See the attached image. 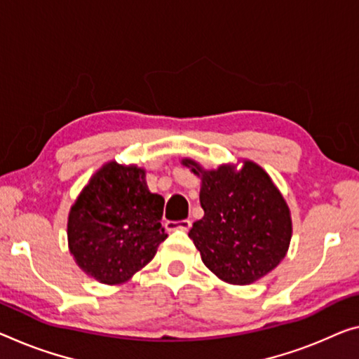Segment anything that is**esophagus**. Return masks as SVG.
<instances>
[{
  "label": "esophagus",
  "mask_w": 359,
  "mask_h": 359,
  "mask_svg": "<svg viewBox=\"0 0 359 359\" xmlns=\"http://www.w3.org/2000/svg\"><path fill=\"white\" fill-rule=\"evenodd\" d=\"M191 222L189 219H181V222H167V229L175 231V229H181V231H189L191 229Z\"/></svg>",
  "instance_id": "1"
}]
</instances>
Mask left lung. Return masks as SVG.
Wrapping results in <instances>:
<instances>
[{"instance_id":"left-lung-1","label":"left lung","mask_w":359,"mask_h":359,"mask_svg":"<svg viewBox=\"0 0 359 359\" xmlns=\"http://www.w3.org/2000/svg\"><path fill=\"white\" fill-rule=\"evenodd\" d=\"M202 176L203 217L189 231L205 266L231 284H250L278 266L292 237L289 207L271 178L245 161L236 172L229 165L205 172L183 161Z\"/></svg>"}]
</instances>
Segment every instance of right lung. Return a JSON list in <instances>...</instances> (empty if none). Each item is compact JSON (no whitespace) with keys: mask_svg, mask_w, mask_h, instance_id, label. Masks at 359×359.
<instances>
[{"mask_svg":"<svg viewBox=\"0 0 359 359\" xmlns=\"http://www.w3.org/2000/svg\"><path fill=\"white\" fill-rule=\"evenodd\" d=\"M163 203L142 168L104 165L69 213V249L79 266L104 284L128 280L167 239Z\"/></svg>","mask_w":359,"mask_h":359,"instance_id":"add662e5","label":"right lung"}]
</instances>
